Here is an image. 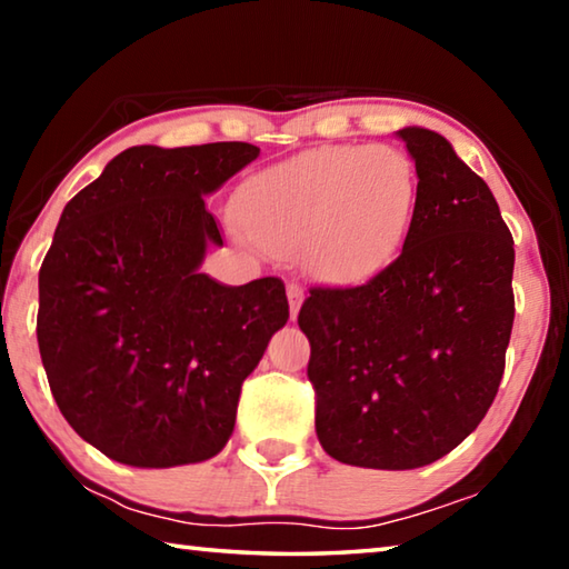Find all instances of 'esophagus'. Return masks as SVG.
Instances as JSON below:
<instances>
[{
    "instance_id": "1",
    "label": "esophagus",
    "mask_w": 569,
    "mask_h": 569,
    "mask_svg": "<svg viewBox=\"0 0 569 569\" xmlns=\"http://www.w3.org/2000/svg\"><path fill=\"white\" fill-rule=\"evenodd\" d=\"M286 291H288V308H291V319L296 321V316H298V311H301V303H303L306 293H303V288L298 286L296 281L288 283Z\"/></svg>"
}]
</instances>
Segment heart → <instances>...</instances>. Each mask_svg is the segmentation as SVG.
I'll return each mask as SVG.
<instances>
[{
  "mask_svg": "<svg viewBox=\"0 0 569 569\" xmlns=\"http://www.w3.org/2000/svg\"><path fill=\"white\" fill-rule=\"evenodd\" d=\"M417 203V170L401 150L323 146L243 180L236 216L261 248H303L313 276L346 286L377 273L397 253Z\"/></svg>",
  "mask_w": 569,
  "mask_h": 569,
  "instance_id": "b5f03b06",
  "label": "heart"
}]
</instances>
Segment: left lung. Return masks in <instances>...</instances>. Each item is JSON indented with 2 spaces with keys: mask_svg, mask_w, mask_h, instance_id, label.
Here are the masks:
<instances>
[{
  "mask_svg": "<svg viewBox=\"0 0 569 569\" xmlns=\"http://www.w3.org/2000/svg\"><path fill=\"white\" fill-rule=\"evenodd\" d=\"M419 203L397 261L353 288L313 286L316 435L353 467L417 469L485 419L515 321V240L475 170L439 132L403 128Z\"/></svg>",
  "mask_w": 569,
  "mask_h": 569,
  "instance_id": "8db88e82",
  "label": "left lung"
}]
</instances>
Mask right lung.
Masks as SVG:
<instances>
[{
  "label": "right lung",
  "instance_id": "1",
  "mask_svg": "<svg viewBox=\"0 0 569 569\" xmlns=\"http://www.w3.org/2000/svg\"><path fill=\"white\" fill-rule=\"evenodd\" d=\"M248 142L138 146L64 206L40 268L37 341L62 417L104 457L178 467L216 457L240 387L288 321L281 278L223 286L208 192L258 158Z\"/></svg>",
  "mask_w": 569,
  "mask_h": 569
}]
</instances>
